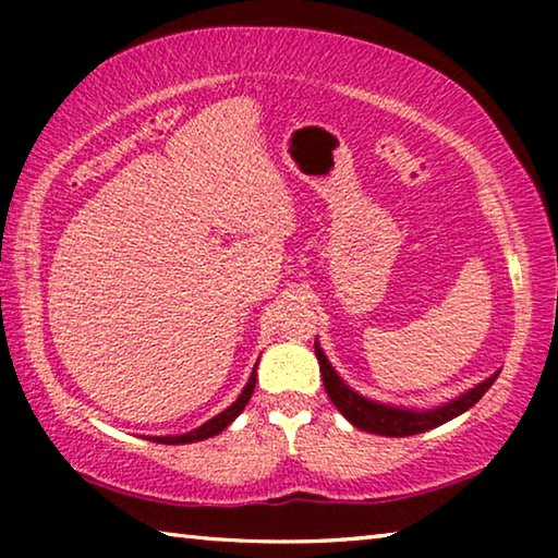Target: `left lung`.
Here are the masks:
<instances>
[{
    "label": "left lung",
    "mask_w": 558,
    "mask_h": 558,
    "mask_svg": "<svg viewBox=\"0 0 558 558\" xmlns=\"http://www.w3.org/2000/svg\"><path fill=\"white\" fill-rule=\"evenodd\" d=\"M315 354L319 359V372H323L327 396L332 399L339 413H342L344 418L356 428H362L366 433H376V436H391V438L415 436V433H426L430 428L442 426V423H448L450 418H456V415L465 413L470 405H475L480 399H483L485 391L497 379V374H493L487 381L475 386V389H470L468 393H462L460 399L450 401L446 405H438V409L433 411H405V409H393V405L369 401L364 399V396L354 393L342 379H339L337 372L332 369V364L327 362L325 352L319 349V344H315Z\"/></svg>",
    "instance_id": "1"
}]
</instances>
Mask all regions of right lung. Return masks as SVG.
Segmentation results:
<instances>
[{"label":"right lung","instance_id":"obj_1","mask_svg":"<svg viewBox=\"0 0 558 558\" xmlns=\"http://www.w3.org/2000/svg\"><path fill=\"white\" fill-rule=\"evenodd\" d=\"M256 376H258V374H256V369H253L248 384H245V389L241 391L239 399H235V403H231L229 409L221 411L219 415H214L211 421H206L204 426L189 430V433H184V436H167V438H153V440H155V442H165V446H179V442H182V446H184V442H196V440L219 436V433H221L226 426H231V421L235 418V415H239V413L245 409V403H248V399L253 396V389H256Z\"/></svg>","mask_w":558,"mask_h":558}]
</instances>
